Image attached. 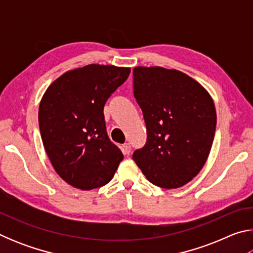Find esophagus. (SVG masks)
<instances>
[{"label":"esophagus","mask_w":253,"mask_h":253,"mask_svg":"<svg viewBox=\"0 0 253 253\" xmlns=\"http://www.w3.org/2000/svg\"><path fill=\"white\" fill-rule=\"evenodd\" d=\"M123 152H124V154H125V155H129V154L131 153V146L128 143H126V144H124L123 145Z\"/></svg>","instance_id":"obj_1"}]
</instances>
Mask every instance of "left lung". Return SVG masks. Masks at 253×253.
<instances>
[{
    "instance_id": "1",
    "label": "left lung",
    "mask_w": 253,
    "mask_h": 253,
    "mask_svg": "<svg viewBox=\"0 0 253 253\" xmlns=\"http://www.w3.org/2000/svg\"><path fill=\"white\" fill-rule=\"evenodd\" d=\"M134 96L143 111L147 140L132 160L154 185L177 188L193 179L207 162L216 126L212 97L183 72L136 67Z\"/></svg>"
}]
</instances>
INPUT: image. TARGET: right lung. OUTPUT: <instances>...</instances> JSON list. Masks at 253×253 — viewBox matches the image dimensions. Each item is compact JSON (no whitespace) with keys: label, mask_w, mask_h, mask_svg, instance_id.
<instances>
[{"label":"right lung","mask_w":253,"mask_h":253,"mask_svg":"<svg viewBox=\"0 0 253 253\" xmlns=\"http://www.w3.org/2000/svg\"><path fill=\"white\" fill-rule=\"evenodd\" d=\"M129 74L130 68L88 65L65 72L42 97V143L55 172L71 186H104L123 161L107 135L104 106Z\"/></svg>","instance_id":"add662e5"}]
</instances>
